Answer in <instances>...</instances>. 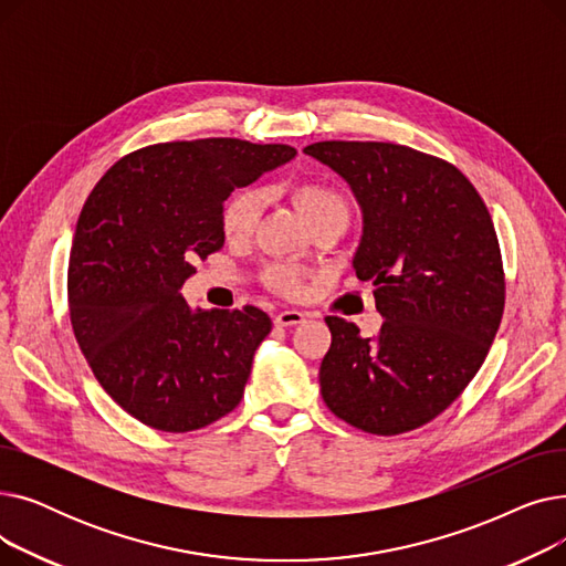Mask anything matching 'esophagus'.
Wrapping results in <instances>:
<instances>
[{"instance_id":"esophagus-1","label":"esophagus","mask_w":566,"mask_h":566,"mask_svg":"<svg viewBox=\"0 0 566 566\" xmlns=\"http://www.w3.org/2000/svg\"><path fill=\"white\" fill-rule=\"evenodd\" d=\"M303 321H305V314L298 310H286L275 316V325H280V328H291V325H298Z\"/></svg>"}]
</instances>
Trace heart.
<instances>
[{
	"instance_id": "obj_1",
	"label": "heart",
	"mask_w": 566,
	"mask_h": 566,
	"mask_svg": "<svg viewBox=\"0 0 566 566\" xmlns=\"http://www.w3.org/2000/svg\"><path fill=\"white\" fill-rule=\"evenodd\" d=\"M291 199L307 224H314L323 218H344V220L348 218V203L344 195L328 184H318V181L295 184L291 188ZM261 206H263V197L254 188L238 190L224 201L222 231L229 241H243V238H248L254 231L256 220L261 216ZM305 277L307 275L298 271V268L284 265V263H275L265 271L268 286L277 293L289 295V298H298V295H303Z\"/></svg>"
}]
</instances>
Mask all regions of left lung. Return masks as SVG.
<instances>
[{
    "mask_svg": "<svg viewBox=\"0 0 566 566\" xmlns=\"http://www.w3.org/2000/svg\"><path fill=\"white\" fill-rule=\"evenodd\" d=\"M363 208L355 275L374 284L376 337L325 316L318 371L339 420L376 436L431 422L480 371L504 312V271L480 192L450 163L390 142H316Z\"/></svg>",
    "mask_w": 566,
    "mask_h": 566,
    "instance_id": "8db88e82",
    "label": "left lung"
}]
</instances>
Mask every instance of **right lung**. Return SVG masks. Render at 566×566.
Returning <instances> with one entry per match:
<instances>
[{
    "instance_id": "right-lung-1",
    "label": "right lung",
    "mask_w": 566,
    "mask_h": 566,
    "mask_svg": "<svg viewBox=\"0 0 566 566\" xmlns=\"http://www.w3.org/2000/svg\"><path fill=\"white\" fill-rule=\"evenodd\" d=\"M293 156L233 137L165 142L112 165L86 197L69 259L73 333L103 390L142 424L186 433L241 403L271 316L192 312L181 286L224 245L227 197Z\"/></svg>"
}]
</instances>
